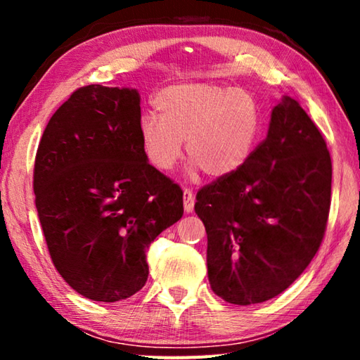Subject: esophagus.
<instances>
[{
    "mask_svg": "<svg viewBox=\"0 0 360 360\" xmlns=\"http://www.w3.org/2000/svg\"><path fill=\"white\" fill-rule=\"evenodd\" d=\"M182 198H184V211L192 212L193 205H195V195L191 188H184V195H182Z\"/></svg>",
    "mask_w": 360,
    "mask_h": 360,
    "instance_id": "obj_1",
    "label": "esophagus"
}]
</instances>
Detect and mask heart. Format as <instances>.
<instances>
[{
  "instance_id": "1",
  "label": "heart",
  "mask_w": 360,
  "mask_h": 360,
  "mask_svg": "<svg viewBox=\"0 0 360 360\" xmlns=\"http://www.w3.org/2000/svg\"><path fill=\"white\" fill-rule=\"evenodd\" d=\"M157 115H144L139 136L152 167L168 173L182 155L192 158L188 174L227 178L245 165L257 143L260 119L251 95L212 82H184L162 89Z\"/></svg>"
}]
</instances>
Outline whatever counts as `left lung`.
I'll list each match as a JSON object with an SVG mask.
<instances>
[{
    "instance_id": "obj_1",
    "label": "left lung",
    "mask_w": 360,
    "mask_h": 360,
    "mask_svg": "<svg viewBox=\"0 0 360 360\" xmlns=\"http://www.w3.org/2000/svg\"><path fill=\"white\" fill-rule=\"evenodd\" d=\"M330 191L324 138L298 101L283 96L245 165L197 193L212 292L246 307L288 289L324 238Z\"/></svg>"
}]
</instances>
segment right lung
I'll use <instances>...</instances> for the list:
<instances>
[{
    "label": "right lung",
    "instance_id": "add662e5",
    "mask_svg": "<svg viewBox=\"0 0 360 360\" xmlns=\"http://www.w3.org/2000/svg\"><path fill=\"white\" fill-rule=\"evenodd\" d=\"M136 89L76 90L42 133L36 210L57 271L77 294L119 302L148 281L146 251L182 217V191L144 154Z\"/></svg>",
    "mask_w": 360,
    "mask_h": 360
}]
</instances>
